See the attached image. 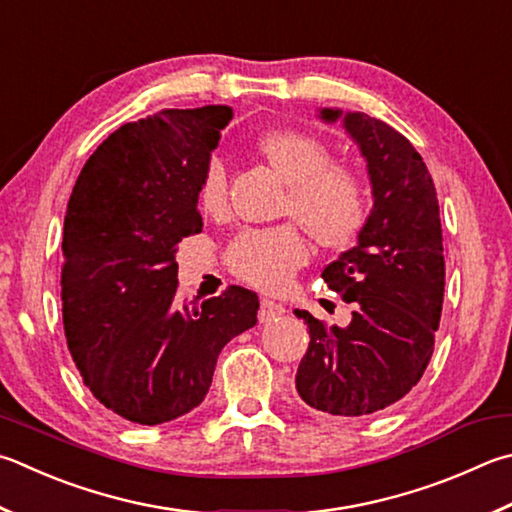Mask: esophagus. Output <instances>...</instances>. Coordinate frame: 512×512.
<instances>
[{
	"label": "esophagus",
	"mask_w": 512,
	"mask_h": 512,
	"mask_svg": "<svg viewBox=\"0 0 512 512\" xmlns=\"http://www.w3.org/2000/svg\"><path fill=\"white\" fill-rule=\"evenodd\" d=\"M286 313V309L282 304H277L273 300H262V304H259V322H273V320H280L282 315Z\"/></svg>",
	"instance_id": "obj_1"
}]
</instances>
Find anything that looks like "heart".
<instances>
[{"label":"heart","instance_id":"heart-1","mask_svg":"<svg viewBox=\"0 0 512 512\" xmlns=\"http://www.w3.org/2000/svg\"><path fill=\"white\" fill-rule=\"evenodd\" d=\"M273 172L291 188L286 215L295 217L322 246L340 248L358 237L369 217L365 181L345 165H331V150L318 136L273 129L257 141ZM199 206L208 215L226 210V167L210 159L199 183ZM306 259V244L293 226L246 230L228 248V264L239 280L277 291Z\"/></svg>","mask_w":512,"mask_h":512}]
</instances>
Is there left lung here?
Listing matches in <instances>:
<instances>
[{
    "instance_id": "1",
    "label": "left lung",
    "mask_w": 512,
    "mask_h": 512,
    "mask_svg": "<svg viewBox=\"0 0 512 512\" xmlns=\"http://www.w3.org/2000/svg\"><path fill=\"white\" fill-rule=\"evenodd\" d=\"M322 123H342L365 159L374 206L356 246L322 271L353 304L347 327L295 309L309 349L295 389L313 410L365 416L385 410L421 380L439 329L445 262L439 201L414 145L362 111L320 107Z\"/></svg>"
}]
</instances>
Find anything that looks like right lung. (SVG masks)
<instances>
[{"instance_id": "1", "label": "right lung", "mask_w": 512, "mask_h": 512, "mask_svg": "<svg viewBox=\"0 0 512 512\" xmlns=\"http://www.w3.org/2000/svg\"><path fill=\"white\" fill-rule=\"evenodd\" d=\"M228 105L165 109L118 127L73 185L62 237V320L98 401L159 425L206 398L228 342L257 324V293L176 297V246L201 232L199 183Z\"/></svg>"}]
</instances>
